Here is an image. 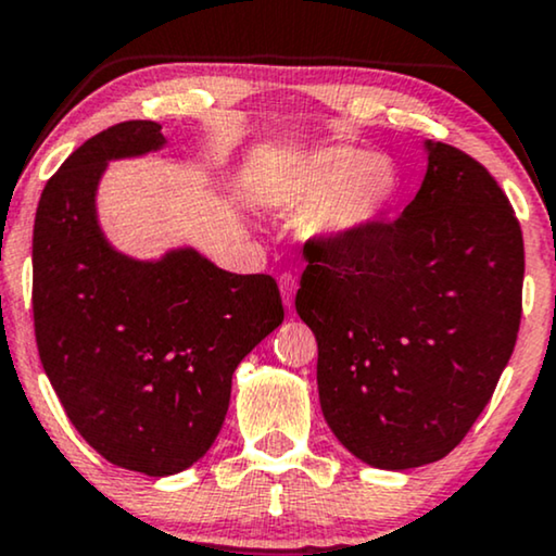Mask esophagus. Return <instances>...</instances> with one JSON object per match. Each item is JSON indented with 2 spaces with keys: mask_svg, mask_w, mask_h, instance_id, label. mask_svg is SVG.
Masks as SVG:
<instances>
[{
  "mask_svg": "<svg viewBox=\"0 0 556 556\" xmlns=\"http://www.w3.org/2000/svg\"><path fill=\"white\" fill-rule=\"evenodd\" d=\"M279 292H282L285 307H292L294 292H298V279H294L292 274H282V277H279Z\"/></svg>",
  "mask_w": 556,
  "mask_h": 556,
  "instance_id": "34e87169",
  "label": "esophagus"
}]
</instances>
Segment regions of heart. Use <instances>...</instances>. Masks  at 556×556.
<instances>
[{
	"instance_id": "1",
	"label": "heart",
	"mask_w": 556,
	"mask_h": 556,
	"mask_svg": "<svg viewBox=\"0 0 556 556\" xmlns=\"http://www.w3.org/2000/svg\"><path fill=\"white\" fill-rule=\"evenodd\" d=\"M396 195L389 160L351 147H323L282 162L258 185V201L305 213V231L323 247H345L383 218Z\"/></svg>"
}]
</instances>
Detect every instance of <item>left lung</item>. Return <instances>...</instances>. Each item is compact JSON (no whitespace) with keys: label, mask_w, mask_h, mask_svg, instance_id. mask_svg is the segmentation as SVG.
<instances>
[{"label":"left lung","mask_w":556,"mask_h":556,"mask_svg":"<svg viewBox=\"0 0 556 556\" xmlns=\"http://www.w3.org/2000/svg\"><path fill=\"white\" fill-rule=\"evenodd\" d=\"M427 173L394 224L317 247L298 315L317 340L323 417L381 470L442 460L491 402L521 323L523 239L491 173L425 142Z\"/></svg>","instance_id":"8db88e82"}]
</instances>
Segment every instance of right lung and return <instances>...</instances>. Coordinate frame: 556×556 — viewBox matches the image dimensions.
I'll return each mask as SVG.
<instances>
[{"mask_svg":"<svg viewBox=\"0 0 556 556\" xmlns=\"http://www.w3.org/2000/svg\"><path fill=\"white\" fill-rule=\"evenodd\" d=\"M167 144L124 122L78 147L35 213L33 313L42 368L80 438L109 463L175 476L216 442L241 364L285 320L269 274L218 269L192 247H111L96 192L109 162Z\"/></svg>","mask_w":556,"mask_h":556,"instance_id":"right-lung-1","label":"right lung"}]
</instances>
